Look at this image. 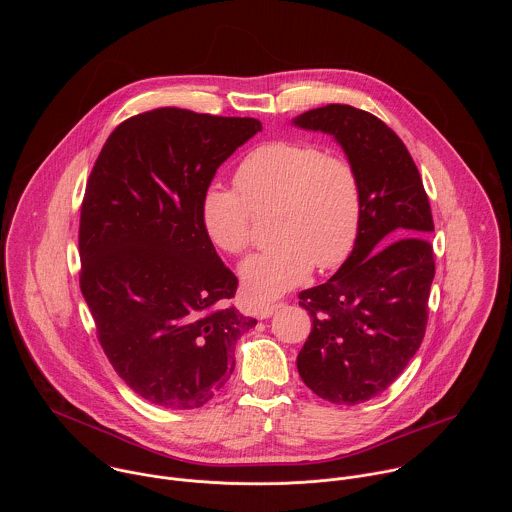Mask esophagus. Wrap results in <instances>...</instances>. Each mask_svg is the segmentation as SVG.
<instances>
[{
  "instance_id": "1",
  "label": "esophagus",
  "mask_w": 512,
  "mask_h": 512,
  "mask_svg": "<svg viewBox=\"0 0 512 512\" xmlns=\"http://www.w3.org/2000/svg\"><path fill=\"white\" fill-rule=\"evenodd\" d=\"M280 307H282V303L262 305V307H258V309H256V317H258V319H268V317H272Z\"/></svg>"
}]
</instances>
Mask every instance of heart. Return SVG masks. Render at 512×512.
I'll use <instances>...</instances> for the list:
<instances>
[{"label": "heart", "instance_id": "heart-1", "mask_svg": "<svg viewBox=\"0 0 512 512\" xmlns=\"http://www.w3.org/2000/svg\"><path fill=\"white\" fill-rule=\"evenodd\" d=\"M238 191L213 183L201 199V220L220 250L250 246L252 211L276 207L266 250L240 266L244 293L270 301L319 270L339 266L353 250L361 222V187L355 167L341 155L305 142H268L236 167Z\"/></svg>", "mask_w": 512, "mask_h": 512}]
</instances>
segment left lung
Here are the masks:
<instances>
[{"label": "left lung", "instance_id": "obj_1", "mask_svg": "<svg viewBox=\"0 0 512 512\" xmlns=\"http://www.w3.org/2000/svg\"><path fill=\"white\" fill-rule=\"evenodd\" d=\"M293 126L333 136L359 177L353 252L325 284L299 293L313 327L297 355L319 398L355 406L384 392L424 339L436 274L430 201L412 155L376 116L327 104Z\"/></svg>", "mask_w": 512, "mask_h": 512}]
</instances>
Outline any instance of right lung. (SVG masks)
<instances>
[{
  "mask_svg": "<svg viewBox=\"0 0 512 512\" xmlns=\"http://www.w3.org/2000/svg\"><path fill=\"white\" fill-rule=\"evenodd\" d=\"M262 132L256 118L157 108L102 147L80 211V292L118 376L147 402L193 410L234 370L256 325L205 232L201 199L220 165Z\"/></svg>",
  "mask_w": 512,
  "mask_h": 512,
  "instance_id": "right-lung-1",
  "label": "right lung"
}]
</instances>
